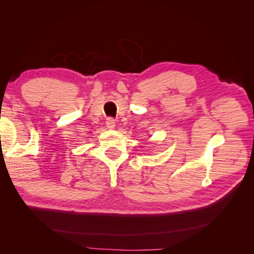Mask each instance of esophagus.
Listing matches in <instances>:
<instances>
[{
	"label": "esophagus",
	"instance_id": "1",
	"mask_svg": "<svg viewBox=\"0 0 254 254\" xmlns=\"http://www.w3.org/2000/svg\"><path fill=\"white\" fill-rule=\"evenodd\" d=\"M115 124H117V123H115L114 119H112V118L107 119L106 126H107V128H108V129H113L115 127Z\"/></svg>",
	"mask_w": 254,
	"mask_h": 254
}]
</instances>
